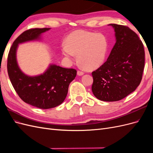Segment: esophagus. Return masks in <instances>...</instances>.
<instances>
[{"instance_id": "esophagus-1", "label": "esophagus", "mask_w": 153, "mask_h": 153, "mask_svg": "<svg viewBox=\"0 0 153 153\" xmlns=\"http://www.w3.org/2000/svg\"><path fill=\"white\" fill-rule=\"evenodd\" d=\"M77 75H78V76H82L83 75H84V73L80 71H77Z\"/></svg>"}]
</instances>
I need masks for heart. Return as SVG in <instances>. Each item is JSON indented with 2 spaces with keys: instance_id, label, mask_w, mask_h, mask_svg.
I'll list each match as a JSON object with an SVG mask.
<instances>
[{
  "instance_id": "1",
  "label": "heart",
  "mask_w": 153,
  "mask_h": 153,
  "mask_svg": "<svg viewBox=\"0 0 153 153\" xmlns=\"http://www.w3.org/2000/svg\"><path fill=\"white\" fill-rule=\"evenodd\" d=\"M107 49L108 43L103 35L78 30L68 36L62 53L70 62L77 55L80 66L92 70L103 63Z\"/></svg>"
}]
</instances>
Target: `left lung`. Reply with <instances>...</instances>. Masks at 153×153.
<instances>
[{
	"instance_id": "8db88e82",
	"label": "left lung",
	"mask_w": 153,
	"mask_h": 153,
	"mask_svg": "<svg viewBox=\"0 0 153 153\" xmlns=\"http://www.w3.org/2000/svg\"><path fill=\"white\" fill-rule=\"evenodd\" d=\"M115 42L102 66L92 73V91L104 101L121 100L135 91L142 80L145 64L142 42L129 27L114 24Z\"/></svg>"
}]
</instances>
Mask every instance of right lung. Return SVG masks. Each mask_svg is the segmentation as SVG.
<instances>
[{"instance_id": "right-lung-1", "label": "right lung", "mask_w": 153, "mask_h": 153, "mask_svg": "<svg viewBox=\"0 0 153 153\" xmlns=\"http://www.w3.org/2000/svg\"><path fill=\"white\" fill-rule=\"evenodd\" d=\"M50 28L31 29L21 34L14 41L7 57V73L11 84L20 98L35 107L49 109L61 105L65 100L70 83L76 71L50 64L43 74L29 76L23 72L16 60L18 45L32 41H40L41 36Z\"/></svg>"}]
</instances>
